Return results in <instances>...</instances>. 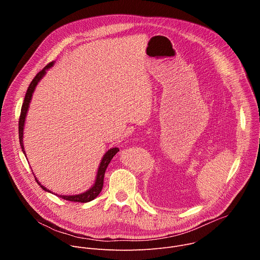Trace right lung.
I'll use <instances>...</instances> for the list:
<instances>
[{
    "label": "right lung",
    "mask_w": 260,
    "mask_h": 260,
    "mask_svg": "<svg viewBox=\"0 0 260 260\" xmlns=\"http://www.w3.org/2000/svg\"><path fill=\"white\" fill-rule=\"evenodd\" d=\"M55 62H51L49 65H47L41 72H39L37 74V76L34 78V80L31 81V83L29 84L28 88H27V91H26V94H25V98H24V102H23V105H22V108H21V114H20V119H19V141H20V146H21V149L24 153V155L26 156V153H25V150H24V145H23V130H24V125H25V119H26V116H27V112H28V109H29V105H30V102H31V99H32V94L36 90V87L37 85L39 84V82L45 77V75L47 74V71L52 68L54 66ZM119 151V148L118 147H113L111 149H109L103 156L101 162H100V166H99V169H98V174H96V178H95V181H94V184L85 192L83 193H80V194H75V195H60V194H55L65 200H69V201H74V202H82V203H85V202H89L91 200H93L95 197L99 196V194L101 193L102 189H103V186H104V177H105V173H106V170L110 164V161L112 160V158L114 157V155ZM27 158V157H26ZM34 173V172H32ZM35 175V174H34ZM36 178V176H35ZM38 184L41 185V187L47 191V192H50L52 193L51 190H49L48 188H46L44 185H42L40 183V181L36 178Z\"/></svg>",
    "instance_id": "1"
}]
</instances>
